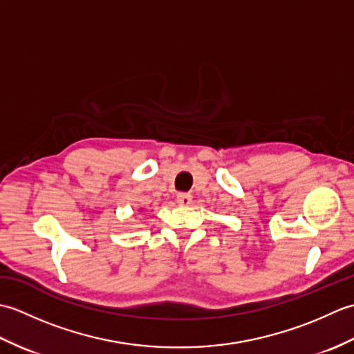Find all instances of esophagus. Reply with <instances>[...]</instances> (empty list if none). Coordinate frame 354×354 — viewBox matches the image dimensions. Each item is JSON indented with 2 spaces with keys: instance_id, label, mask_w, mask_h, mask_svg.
Segmentation results:
<instances>
[{
  "instance_id": "1",
  "label": "esophagus",
  "mask_w": 354,
  "mask_h": 354,
  "mask_svg": "<svg viewBox=\"0 0 354 354\" xmlns=\"http://www.w3.org/2000/svg\"><path fill=\"white\" fill-rule=\"evenodd\" d=\"M176 201H178L179 205H190L192 204V194H189V193H179Z\"/></svg>"
}]
</instances>
